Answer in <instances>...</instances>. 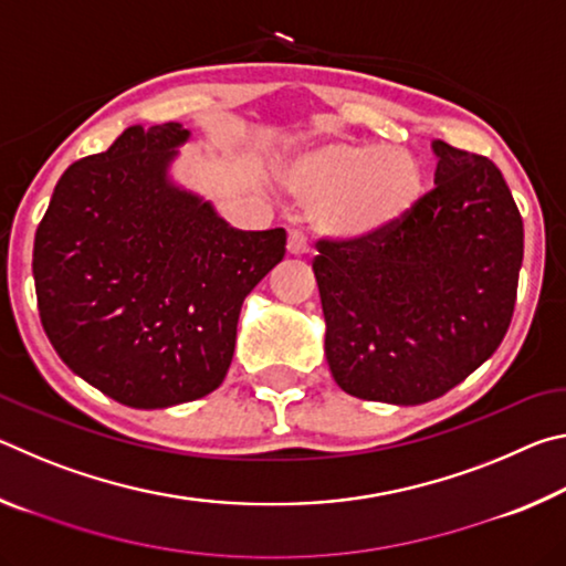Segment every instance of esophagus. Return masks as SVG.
I'll return each instance as SVG.
<instances>
[{
  "mask_svg": "<svg viewBox=\"0 0 566 566\" xmlns=\"http://www.w3.org/2000/svg\"><path fill=\"white\" fill-rule=\"evenodd\" d=\"M286 252L294 256L310 254V242H306V237L300 232V229H292L290 237H286Z\"/></svg>",
  "mask_w": 566,
  "mask_h": 566,
  "instance_id": "1",
  "label": "esophagus"
}]
</instances>
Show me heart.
<instances>
[{"instance_id":"b5f03b06","label":"heart","mask_w":566,"mask_h":566,"mask_svg":"<svg viewBox=\"0 0 566 566\" xmlns=\"http://www.w3.org/2000/svg\"><path fill=\"white\" fill-rule=\"evenodd\" d=\"M282 181L296 202L312 209L319 232L367 239L411 212L424 189V171L409 149L329 142L294 157Z\"/></svg>"}]
</instances>
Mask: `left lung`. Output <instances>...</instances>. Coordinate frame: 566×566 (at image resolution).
I'll use <instances>...</instances> for the list:
<instances>
[{
    "label": "left lung",
    "instance_id": "1",
    "mask_svg": "<svg viewBox=\"0 0 566 566\" xmlns=\"http://www.w3.org/2000/svg\"><path fill=\"white\" fill-rule=\"evenodd\" d=\"M434 189L387 232L319 239L324 352L352 397L424 405L492 357L510 329L524 224L494 161L437 139Z\"/></svg>",
    "mask_w": 566,
    "mask_h": 566
}]
</instances>
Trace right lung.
Wrapping results in <instances>:
<instances>
[{
    "label": "right lung",
    "mask_w": 566,
    "mask_h": 566,
    "mask_svg": "<svg viewBox=\"0 0 566 566\" xmlns=\"http://www.w3.org/2000/svg\"><path fill=\"white\" fill-rule=\"evenodd\" d=\"M179 122L129 127L56 181L34 234L42 327L74 375L134 409L214 391L244 296L284 260L286 232L229 227L169 179Z\"/></svg>",
    "instance_id": "add662e5"
}]
</instances>
